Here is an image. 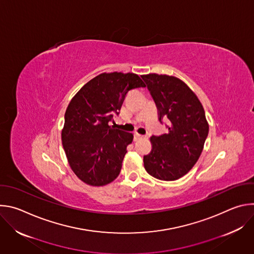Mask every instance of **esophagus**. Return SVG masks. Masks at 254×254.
Returning a JSON list of instances; mask_svg holds the SVG:
<instances>
[{
  "instance_id": "1",
  "label": "esophagus",
  "mask_w": 254,
  "mask_h": 254,
  "mask_svg": "<svg viewBox=\"0 0 254 254\" xmlns=\"http://www.w3.org/2000/svg\"><path fill=\"white\" fill-rule=\"evenodd\" d=\"M143 137H144L143 135H141V134H139V133H137V132L134 133V139H135V140H137V139H139V138H143Z\"/></svg>"
}]
</instances>
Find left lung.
Returning <instances> with one entry per match:
<instances>
[{"label":"left lung","mask_w":254,"mask_h":254,"mask_svg":"<svg viewBox=\"0 0 254 254\" xmlns=\"http://www.w3.org/2000/svg\"><path fill=\"white\" fill-rule=\"evenodd\" d=\"M146 81L160 121L167 118L168 133L152 135V151L143 156L146 171L156 179L175 181L185 176L197 163L208 135L205 111L194 91L181 79L150 73Z\"/></svg>","instance_id":"8db88e82"}]
</instances>
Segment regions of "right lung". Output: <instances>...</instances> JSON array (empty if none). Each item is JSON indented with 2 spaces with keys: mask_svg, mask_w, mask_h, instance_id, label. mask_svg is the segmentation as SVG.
Listing matches in <instances>:
<instances>
[{
  "mask_svg": "<svg viewBox=\"0 0 254 254\" xmlns=\"http://www.w3.org/2000/svg\"><path fill=\"white\" fill-rule=\"evenodd\" d=\"M146 87L137 74L101 73L70 100L61 131L69 166L83 183L100 187L118 178L133 134L110 126L128 91Z\"/></svg>",
  "mask_w": 254,
  "mask_h": 254,
  "instance_id": "add662e5",
  "label": "right lung"
}]
</instances>
